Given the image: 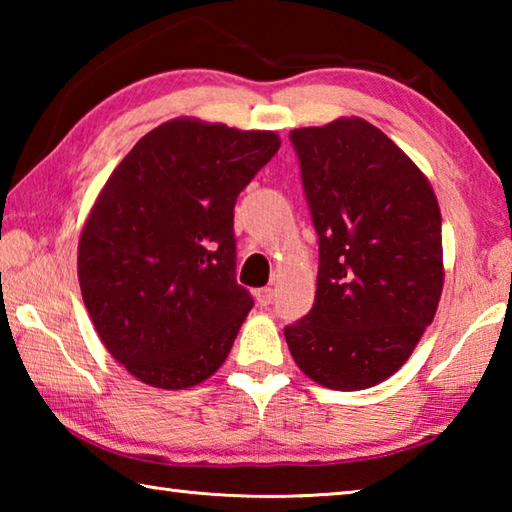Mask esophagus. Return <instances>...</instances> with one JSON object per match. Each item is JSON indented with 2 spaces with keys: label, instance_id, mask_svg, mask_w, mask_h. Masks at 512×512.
<instances>
[{
  "label": "esophagus",
  "instance_id": "esophagus-1",
  "mask_svg": "<svg viewBox=\"0 0 512 512\" xmlns=\"http://www.w3.org/2000/svg\"><path fill=\"white\" fill-rule=\"evenodd\" d=\"M255 298H257V302L262 307H268L273 302V298H275V291L271 289V287H264V289H257V293H255Z\"/></svg>",
  "mask_w": 512,
  "mask_h": 512
}]
</instances>
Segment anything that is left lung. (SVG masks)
I'll return each instance as SVG.
<instances>
[{
    "mask_svg": "<svg viewBox=\"0 0 512 512\" xmlns=\"http://www.w3.org/2000/svg\"><path fill=\"white\" fill-rule=\"evenodd\" d=\"M318 232L309 314L284 327L293 361L334 391H363L411 357L443 293V225L427 176L361 117L289 133Z\"/></svg>",
    "mask_w": 512,
    "mask_h": 512,
    "instance_id": "left-lung-1",
    "label": "left lung"
}]
</instances>
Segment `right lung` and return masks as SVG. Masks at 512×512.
<instances>
[{
	"mask_svg": "<svg viewBox=\"0 0 512 512\" xmlns=\"http://www.w3.org/2000/svg\"><path fill=\"white\" fill-rule=\"evenodd\" d=\"M280 144L273 131L169 119L99 192L79 239L83 302L144 384L183 391L228 359L253 309L235 280V203Z\"/></svg>",
	"mask_w": 512,
	"mask_h": 512,
	"instance_id": "right-lung-1",
	"label": "right lung"
}]
</instances>
